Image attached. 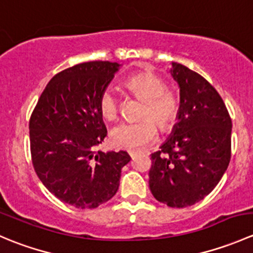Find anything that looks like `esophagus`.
I'll use <instances>...</instances> for the list:
<instances>
[{
	"instance_id": "1",
	"label": "esophagus",
	"mask_w": 253,
	"mask_h": 253,
	"mask_svg": "<svg viewBox=\"0 0 253 253\" xmlns=\"http://www.w3.org/2000/svg\"><path fill=\"white\" fill-rule=\"evenodd\" d=\"M138 150H129V152H128V154L129 155H131V158H134V157H136V155L137 154H138Z\"/></svg>"
}]
</instances>
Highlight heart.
Segmentation results:
<instances>
[{
  "instance_id": "b5f03b06",
  "label": "heart",
  "mask_w": 253,
  "mask_h": 253,
  "mask_svg": "<svg viewBox=\"0 0 253 253\" xmlns=\"http://www.w3.org/2000/svg\"><path fill=\"white\" fill-rule=\"evenodd\" d=\"M127 90L136 99L143 101L141 117L137 122H122L110 132L111 143L122 149H137L147 145L157 136L154 120L160 129L167 131L175 125L180 112V100L167 84L153 73H139L125 82ZM99 111L106 120H114L119 114V98L111 88L105 89L99 99Z\"/></svg>"
}]
</instances>
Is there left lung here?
Segmentation results:
<instances>
[{
	"instance_id": "obj_1",
	"label": "left lung",
	"mask_w": 253,
	"mask_h": 253,
	"mask_svg": "<svg viewBox=\"0 0 253 253\" xmlns=\"http://www.w3.org/2000/svg\"><path fill=\"white\" fill-rule=\"evenodd\" d=\"M180 88L177 122L152 154L149 188L172 208L193 206L214 190L231 157V119L218 91L181 63L170 70Z\"/></svg>"
}]
</instances>
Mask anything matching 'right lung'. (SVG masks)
I'll use <instances>...</instances> for the list:
<instances>
[{"label":"right lung","mask_w":253,"mask_h":253,"mask_svg":"<svg viewBox=\"0 0 253 253\" xmlns=\"http://www.w3.org/2000/svg\"><path fill=\"white\" fill-rule=\"evenodd\" d=\"M117 62L91 61L57 73L29 121L32 162L45 187L76 208H96L116 195L128 153L95 152L108 134L99 99Z\"/></svg>","instance_id":"right-lung-1"}]
</instances>
